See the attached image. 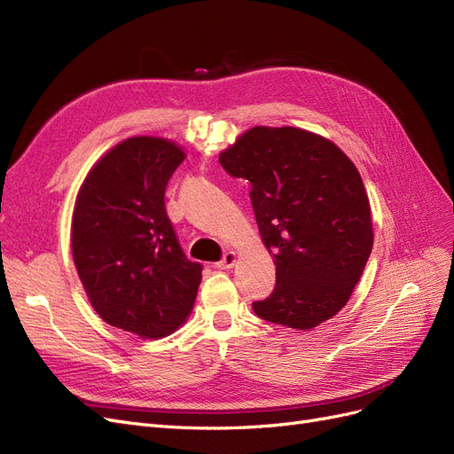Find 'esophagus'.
<instances>
[{
  "label": "esophagus",
  "mask_w": 454,
  "mask_h": 454,
  "mask_svg": "<svg viewBox=\"0 0 454 454\" xmlns=\"http://www.w3.org/2000/svg\"><path fill=\"white\" fill-rule=\"evenodd\" d=\"M235 263H237V254H235V252H227V254L222 257V261H217L215 267H217V269H231Z\"/></svg>",
  "instance_id": "34e87169"
}]
</instances>
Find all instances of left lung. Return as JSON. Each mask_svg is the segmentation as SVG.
<instances>
[{
	"instance_id": "8db88e82",
	"label": "left lung",
	"mask_w": 454,
	"mask_h": 454,
	"mask_svg": "<svg viewBox=\"0 0 454 454\" xmlns=\"http://www.w3.org/2000/svg\"><path fill=\"white\" fill-rule=\"evenodd\" d=\"M252 185L255 222L277 261V286L254 312L267 322L312 329L352 295L373 248L362 176L329 140L294 127H254L219 155Z\"/></svg>"
}]
</instances>
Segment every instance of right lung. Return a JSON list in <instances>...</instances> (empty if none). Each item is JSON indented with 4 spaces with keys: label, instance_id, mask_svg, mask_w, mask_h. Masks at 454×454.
<instances>
[{
    "label": "right lung",
    "instance_id": "right-lung-1",
    "mask_svg": "<svg viewBox=\"0 0 454 454\" xmlns=\"http://www.w3.org/2000/svg\"><path fill=\"white\" fill-rule=\"evenodd\" d=\"M184 159L168 140L129 138L94 164L75 200L72 254L90 303L109 325L142 339L185 322L202 277L164 208Z\"/></svg>",
    "mask_w": 454,
    "mask_h": 454
}]
</instances>
